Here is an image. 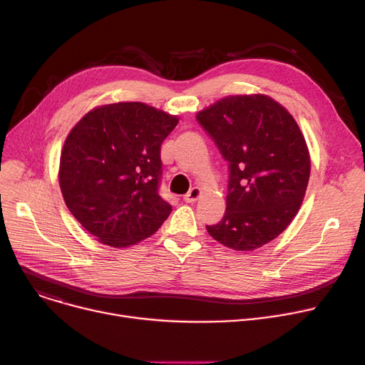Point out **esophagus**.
<instances>
[{
  "mask_svg": "<svg viewBox=\"0 0 365 365\" xmlns=\"http://www.w3.org/2000/svg\"><path fill=\"white\" fill-rule=\"evenodd\" d=\"M201 189L200 187H192L185 196H183V201L185 202H187V204H193V202H196L197 200H200V196H201Z\"/></svg>",
  "mask_w": 365,
  "mask_h": 365,
  "instance_id": "esophagus-1",
  "label": "esophagus"
}]
</instances>
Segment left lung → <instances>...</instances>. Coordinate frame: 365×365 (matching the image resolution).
I'll list each match as a JSON object with an SVG mask.
<instances>
[{"label":"left lung","mask_w":365,"mask_h":365,"mask_svg":"<svg viewBox=\"0 0 365 365\" xmlns=\"http://www.w3.org/2000/svg\"><path fill=\"white\" fill-rule=\"evenodd\" d=\"M230 163L227 208L207 225L218 243L252 252L277 239L300 210L310 153L292 115L267 94L225 96L196 113Z\"/></svg>","instance_id":"1"}]
</instances>
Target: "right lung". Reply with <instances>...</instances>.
I'll return each instance as SVG.
<instances>
[{"mask_svg":"<svg viewBox=\"0 0 365 365\" xmlns=\"http://www.w3.org/2000/svg\"><path fill=\"white\" fill-rule=\"evenodd\" d=\"M179 118L141 102L87 112L65 138L58 180L65 205L98 242L128 247L172 212L158 195L160 147Z\"/></svg>","mask_w":365,"mask_h":365,"instance_id":"right-lung-1","label":"right lung"}]
</instances>
